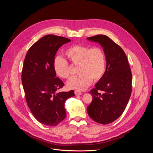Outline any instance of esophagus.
<instances>
[{
	"label": "esophagus",
	"mask_w": 153,
	"mask_h": 153,
	"mask_svg": "<svg viewBox=\"0 0 153 153\" xmlns=\"http://www.w3.org/2000/svg\"><path fill=\"white\" fill-rule=\"evenodd\" d=\"M74 93H75L76 96H80V95H81V94H82L81 91H79V90H77L74 91Z\"/></svg>",
	"instance_id": "34e87169"
}]
</instances>
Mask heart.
Listing matches in <instances>:
<instances>
[{
	"label": "heart",
	"mask_w": 153,
	"mask_h": 153,
	"mask_svg": "<svg viewBox=\"0 0 153 153\" xmlns=\"http://www.w3.org/2000/svg\"><path fill=\"white\" fill-rule=\"evenodd\" d=\"M65 56L74 65H77V76L70 79L67 85L70 88L85 90L92 82H96L103 76L106 69V56L99 47L75 45L65 52ZM53 69L57 76L67 79L70 72L67 61L57 57L53 60Z\"/></svg>",
	"instance_id": "obj_1"
}]
</instances>
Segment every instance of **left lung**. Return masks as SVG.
Wrapping results in <instances>:
<instances>
[{
  "label": "left lung",
  "instance_id": "8db88e82",
  "mask_svg": "<svg viewBox=\"0 0 153 153\" xmlns=\"http://www.w3.org/2000/svg\"><path fill=\"white\" fill-rule=\"evenodd\" d=\"M86 39L102 47L106 61L103 76L89 92L93 100L87 112L93 120L106 125L115 121L124 111L131 94L132 74L125 52L110 38L96 35Z\"/></svg>",
  "mask_w": 153,
  "mask_h": 153
}]
</instances>
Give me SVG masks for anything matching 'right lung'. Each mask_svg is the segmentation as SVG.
<instances>
[{"instance_id": "add662e5", "label": "right lung", "mask_w": 153, "mask_h": 153, "mask_svg": "<svg viewBox=\"0 0 153 153\" xmlns=\"http://www.w3.org/2000/svg\"><path fill=\"white\" fill-rule=\"evenodd\" d=\"M71 42L67 38L47 35L28 50L22 71L25 99L34 117L41 123L53 126L66 117L65 102L75 96L74 91L59 92L63 82L56 77L53 60L59 48Z\"/></svg>"}]
</instances>
